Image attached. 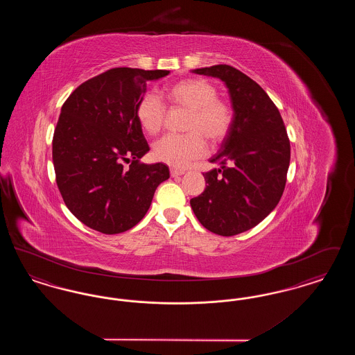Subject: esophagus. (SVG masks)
<instances>
[{
	"label": "esophagus",
	"instance_id": "1",
	"mask_svg": "<svg viewBox=\"0 0 355 355\" xmlns=\"http://www.w3.org/2000/svg\"><path fill=\"white\" fill-rule=\"evenodd\" d=\"M184 174H185L184 170L170 169V175L171 177H180V175H184Z\"/></svg>",
	"mask_w": 355,
	"mask_h": 355
}]
</instances>
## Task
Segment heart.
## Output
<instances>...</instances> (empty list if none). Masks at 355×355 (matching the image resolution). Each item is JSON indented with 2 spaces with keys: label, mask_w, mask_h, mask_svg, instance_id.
<instances>
[{
  "label": "heart",
  "mask_w": 355,
  "mask_h": 355,
  "mask_svg": "<svg viewBox=\"0 0 355 355\" xmlns=\"http://www.w3.org/2000/svg\"><path fill=\"white\" fill-rule=\"evenodd\" d=\"M165 96L171 105L190 110L185 126L189 133L159 138L153 145V155L170 166L185 168L190 161L205 154L202 135L213 145L227 135L234 112L227 102L218 98L217 86L205 78H186L170 85ZM135 114L144 132L154 135L164 126L166 107L155 93L149 92L137 103Z\"/></svg>",
  "instance_id": "1"
}]
</instances>
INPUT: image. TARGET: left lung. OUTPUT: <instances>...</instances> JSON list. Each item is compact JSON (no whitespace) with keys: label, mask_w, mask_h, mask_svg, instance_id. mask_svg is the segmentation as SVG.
<instances>
[{"label":"left lung","mask_w":355,"mask_h":355,"mask_svg":"<svg viewBox=\"0 0 355 355\" xmlns=\"http://www.w3.org/2000/svg\"><path fill=\"white\" fill-rule=\"evenodd\" d=\"M220 78L234 112L233 125L209 161L202 194L190 200L203 227L218 236L243 233L265 220L279 202L290 165V142L279 110L266 92L229 65L194 69Z\"/></svg>","instance_id":"8db88e82"}]
</instances>
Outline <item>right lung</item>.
<instances>
[{
    "mask_svg": "<svg viewBox=\"0 0 355 355\" xmlns=\"http://www.w3.org/2000/svg\"><path fill=\"white\" fill-rule=\"evenodd\" d=\"M169 70L110 69L80 85L61 107L53 137V165L64 202L87 227L119 234L145 217L155 189L170 177L149 152L135 106L149 81ZM130 162V168L123 166Z\"/></svg>",
    "mask_w": 355,
    "mask_h": 355,
    "instance_id": "add662e5",
    "label": "right lung"
}]
</instances>
